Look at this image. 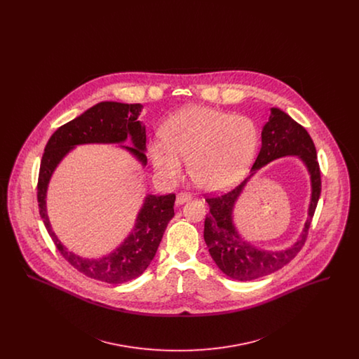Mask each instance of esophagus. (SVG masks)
<instances>
[{
	"label": "esophagus",
	"mask_w": 359,
	"mask_h": 359,
	"mask_svg": "<svg viewBox=\"0 0 359 359\" xmlns=\"http://www.w3.org/2000/svg\"><path fill=\"white\" fill-rule=\"evenodd\" d=\"M192 198V195L189 192H179L176 195V205H183L186 203L187 201H189Z\"/></svg>",
	"instance_id": "1"
}]
</instances>
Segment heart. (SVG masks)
Here are the masks:
<instances>
[{"label": "heart", "instance_id": "obj_1", "mask_svg": "<svg viewBox=\"0 0 359 359\" xmlns=\"http://www.w3.org/2000/svg\"><path fill=\"white\" fill-rule=\"evenodd\" d=\"M163 144L149 148L154 168L165 177L182 173V160L198 187L222 191L239 182L248 171L259 135L256 123L211 107L180 110L161 129Z\"/></svg>", "mask_w": 359, "mask_h": 359}]
</instances>
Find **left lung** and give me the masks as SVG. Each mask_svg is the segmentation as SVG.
<instances>
[{
    "instance_id": "left-lung-1",
    "label": "left lung",
    "mask_w": 359,
    "mask_h": 359,
    "mask_svg": "<svg viewBox=\"0 0 359 359\" xmlns=\"http://www.w3.org/2000/svg\"><path fill=\"white\" fill-rule=\"evenodd\" d=\"M262 145L252 167V175L238 187L217 196H207L210 212L205 215V241L208 252L223 273L238 281H250L274 273L296 257L306 243L308 230L319 202L322 180L316 148L307 130L287 113L272 107L269 121L262 128ZM284 155H297L311 176V203L309 218L299 241L281 252L259 251L238 234L232 222V210L247 180L264 165Z\"/></svg>"
}]
</instances>
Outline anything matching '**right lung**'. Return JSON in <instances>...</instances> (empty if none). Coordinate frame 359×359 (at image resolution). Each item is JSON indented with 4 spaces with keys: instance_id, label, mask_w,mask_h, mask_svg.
Segmentation results:
<instances>
[{
    "instance_id": "1",
    "label": "right lung",
    "mask_w": 359,
    "mask_h": 359,
    "mask_svg": "<svg viewBox=\"0 0 359 359\" xmlns=\"http://www.w3.org/2000/svg\"><path fill=\"white\" fill-rule=\"evenodd\" d=\"M142 104L101 102L60 126L48 140L40 164L37 182L39 211L55 246L69 264L90 278L107 284H122L144 273L152 262L167 224L175 215V194L148 195L138 212L135 229L113 253L102 258H82L69 252L52 231L46 196L52 173L69 151L82 144H120L130 137L133 147H123L147 165L145 128L137 121Z\"/></svg>"
}]
</instances>
